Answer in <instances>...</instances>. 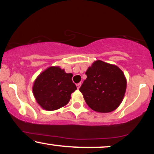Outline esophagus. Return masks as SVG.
<instances>
[{"label": "esophagus", "mask_w": 154, "mask_h": 154, "mask_svg": "<svg viewBox=\"0 0 154 154\" xmlns=\"http://www.w3.org/2000/svg\"><path fill=\"white\" fill-rule=\"evenodd\" d=\"M81 85H82V83H81V82H79V83H77V89H79V88H80Z\"/></svg>", "instance_id": "34e87169"}]
</instances>
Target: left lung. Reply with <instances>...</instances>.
<instances>
[{
  "instance_id": "left-lung-1",
  "label": "left lung",
  "mask_w": 154,
  "mask_h": 154,
  "mask_svg": "<svg viewBox=\"0 0 154 154\" xmlns=\"http://www.w3.org/2000/svg\"><path fill=\"white\" fill-rule=\"evenodd\" d=\"M79 91L86 103L97 112L114 111L122 102L127 88V79L123 72L114 64L100 60L94 61L85 72Z\"/></svg>"
}]
</instances>
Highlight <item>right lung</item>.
Here are the masks:
<instances>
[{
    "instance_id": "1",
    "label": "right lung",
    "mask_w": 154,
    "mask_h": 154,
    "mask_svg": "<svg viewBox=\"0 0 154 154\" xmlns=\"http://www.w3.org/2000/svg\"><path fill=\"white\" fill-rule=\"evenodd\" d=\"M72 73H66L59 66H50L35 79L32 91L37 103L47 111L57 110L69 102L71 94L77 90Z\"/></svg>"
}]
</instances>
